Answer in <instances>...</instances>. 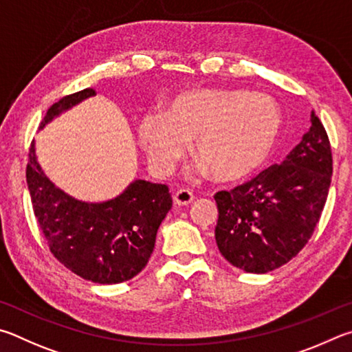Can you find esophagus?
I'll return each mask as SVG.
<instances>
[{"label": "esophagus", "instance_id": "esophagus-1", "mask_svg": "<svg viewBox=\"0 0 352 352\" xmlns=\"http://www.w3.org/2000/svg\"><path fill=\"white\" fill-rule=\"evenodd\" d=\"M173 199H175V204L177 206H188L195 199V196L190 190H177Z\"/></svg>", "mask_w": 352, "mask_h": 352}]
</instances>
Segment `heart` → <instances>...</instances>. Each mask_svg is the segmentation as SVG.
Wrapping results in <instances>:
<instances>
[{"instance_id": "1", "label": "heart", "mask_w": 352, "mask_h": 352, "mask_svg": "<svg viewBox=\"0 0 352 352\" xmlns=\"http://www.w3.org/2000/svg\"><path fill=\"white\" fill-rule=\"evenodd\" d=\"M281 111L274 98L243 89L192 88L173 96L165 113H148L138 138L153 170L168 175L192 151L219 181L255 171L272 151L281 131Z\"/></svg>"}]
</instances>
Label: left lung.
I'll return each mask as SVG.
<instances>
[{"label":"left lung","instance_id":"obj_1","mask_svg":"<svg viewBox=\"0 0 352 352\" xmlns=\"http://www.w3.org/2000/svg\"><path fill=\"white\" fill-rule=\"evenodd\" d=\"M331 176L328 134L312 111L309 131L281 164L214 195L221 255L249 274H266L292 260L317 227Z\"/></svg>","mask_w":352,"mask_h":352}]
</instances>
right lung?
I'll use <instances>...</instances> for the list:
<instances>
[{"label":"right lung","instance_id":"right-lung-1","mask_svg":"<svg viewBox=\"0 0 352 352\" xmlns=\"http://www.w3.org/2000/svg\"><path fill=\"white\" fill-rule=\"evenodd\" d=\"M96 91L86 88L54 103L40 129L77 107ZM26 181L35 218L57 260L74 274L98 285L128 281L146 266L160 223L173 206L164 184L135 179L116 198L76 199L49 179L29 150Z\"/></svg>","mask_w":352,"mask_h":352}]
</instances>
